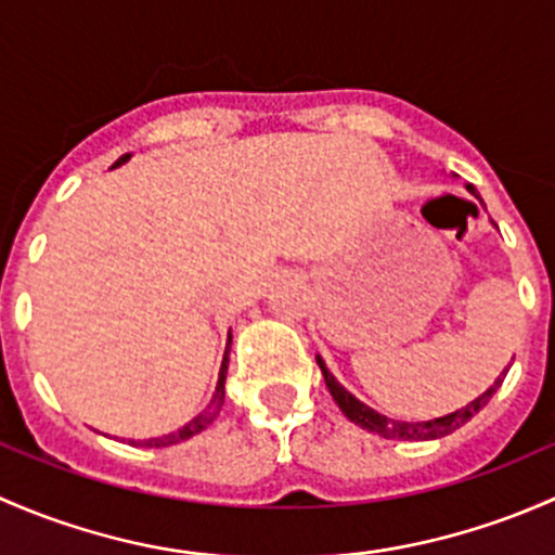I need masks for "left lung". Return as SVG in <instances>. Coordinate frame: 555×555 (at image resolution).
<instances>
[{
  "label": "left lung",
  "instance_id": "8db88e82",
  "mask_svg": "<svg viewBox=\"0 0 555 555\" xmlns=\"http://www.w3.org/2000/svg\"><path fill=\"white\" fill-rule=\"evenodd\" d=\"M467 192L476 194V186L467 184ZM318 365H320V371H323L325 387H328V392L334 396V401L341 409V414H345L350 422H356V425H361L363 430L376 433V436H382V438H392V441H433V438L449 436V433H454L456 427H462L465 422H470L473 416H476L478 411L489 403V398L494 396L496 387H500V379H496L494 385L483 392V396H478L476 401H470L467 405H462V409H456L454 414L438 416V420H430V422H401V420H390V416L379 414V411H374L371 405L358 401L352 392H347L345 387L336 382V376L325 369L323 358H318Z\"/></svg>",
  "mask_w": 555,
  "mask_h": 555
}]
</instances>
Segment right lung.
<instances>
[{"instance_id": "1", "label": "right lung", "mask_w": 555, "mask_h": 555, "mask_svg": "<svg viewBox=\"0 0 555 555\" xmlns=\"http://www.w3.org/2000/svg\"><path fill=\"white\" fill-rule=\"evenodd\" d=\"M128 159H130V154H122V157H119L117 163L112 165V168H119V165H122V163H128ZM230 341H232V336H230ZM227 352H230V350H227ZM227 352H224V361H221V371H219V385H216V392H214V398H210V403L205 405V409L199 411V414L194 416V420L186 422V425H184V427H179V430H176V433H168V436H159V438H146V441H130V443H133V447L163 449V447H173V443H181V441H186V438H192V436H197V433H203L205 427H208L210 422H214L216 416H219L221 405H224V382H227V363H230V358H227Z\"/></svg>"}]
</instances>
